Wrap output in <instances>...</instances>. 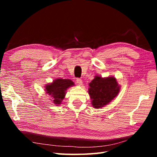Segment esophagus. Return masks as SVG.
I'll return each mask as SVG.
<instances>
[{
    "mask_svg": "<svg viewBox=\"0 0 157 157\" xmlns=\"http://www.w3.org/2000/svg\"><path fill=\"white\" fill-rule=\"evenodd\" d=\"M76 82H77V84H78V85H79V86H82V84H83L82 80L81 79H79V78L77 79H76Z\"/></svg>",
    "mask_w": 157,
    "mask_h": 157,
    "instance_id": "1",
    "label": "esophagus"
}]
</instances>
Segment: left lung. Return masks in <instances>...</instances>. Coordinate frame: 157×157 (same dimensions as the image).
Segmentation results:
<instances>
[{"label": "left lung", "instance_id": "left-lung-1", "mask_svg": "<svg viewBox=\"0 0 157 157\" xmlns=\"http://www.w3.org/2000/svg\"><path fill=\"white\" fill-rule=\"evenodd\" d=\"M88 94L94 108L100 109L111 102L120 91V86L114 77L102 78L96 75L89 84Z\"/></svg>", "mask_w": 157, "mask_h": 157}]
</instances>
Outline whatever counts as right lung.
<instances>
[{"label":"right lung","instance_id":"1","mask_svg":"<svg viewBox=\"0 0 157 157\" xmlns=\"http://www.w3.org/2000/svg\"><path fill=\"white\" fill-rule=\"evenodd\" d=\"M73 86H74V83L71 79L57 78L45 86V91L52 97L51 101L55 105H59L65 98L67 90Z\"/></svg>","mask_w":157,"mask_h":157}]
</instances>
